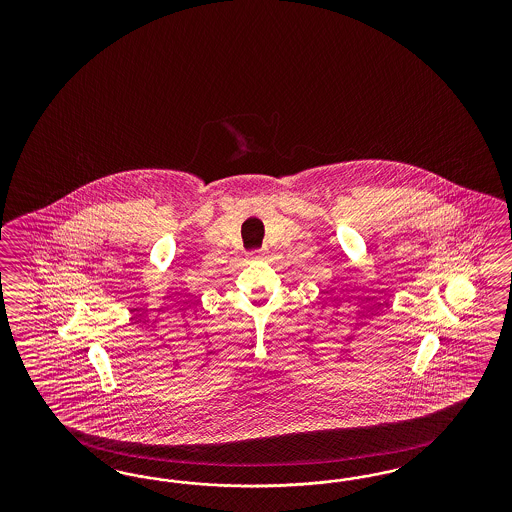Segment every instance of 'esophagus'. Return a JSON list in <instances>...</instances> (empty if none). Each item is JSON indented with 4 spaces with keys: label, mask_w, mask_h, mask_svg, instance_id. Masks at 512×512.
Returning <instances> with one entry per match:
<instances>
[{
    "label": "esophagus",
    "mask_w": 512,
    "mask_h": 512,
    "mask_svg": "<svg viewBox=\"0 0 512 512\" xmlns=\"http://www.w3.org/2000/svg\"><path fill=\"white\" fill-rule=\"evenodd\" d=\"M249 255H251V257H255V259H263V257H264L263 249H257V251H251V253H249Z\"/></svg>",
    "instance_id": "obj_1"
}]
</instances>
